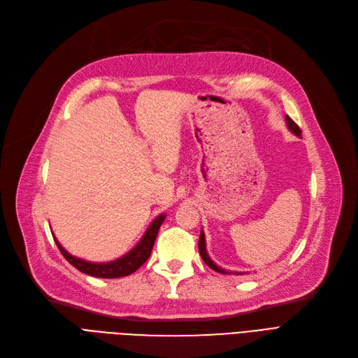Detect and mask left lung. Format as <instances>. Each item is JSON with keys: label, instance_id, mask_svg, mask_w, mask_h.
Returning <instances> with one entry per match:
<instances>
[{"label": "left lung", "instance_id": "1", "mask_svg": "<svg viewBox=\"0 0 358 358\" xmlns=\"http://www.w3.org/2000/svg\"><path fill=\"white\" fill-rule=\"evenodd\" d=\"M286 123H287V127H289V130L292 131V134H294V135L299 136V138L302 136V130H300V127H299L289 116H286ZM199 251H200V255H201L203 261H204L206 264H208L212 270H215V271H217V273H222V274H229L227 270H223V268L217 267V266L215 264V262L210 259L208 251H206V239H204V232H203V229H201L200 238H199ZM234 274H242V273H234Z\"/></svg>", "mask_w": 358, "mask_h": 358}]
</instances>
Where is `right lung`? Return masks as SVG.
Masks as SVG:
<instances>
[{"label": "right lung", "instance_id": "1", "mask_svg": "<svg viewBox=\"0 0 358 358\" xmlns=\"http://www.w3.org/2000/svg\"><path fill=\"white\" fill-rule=\"evenodd\" d=\"M164 220H165V215H159L158 217H155V220L149 224L145 235L142 236V239L138 242V245L134 250H130L126 255L108 262H90V261H84L81 258L73 257L68 251H65V248L58 242V239L55 236L53 239L56 242V245H58L61 254L66 258L69 264H72L81 273L92 277H100V278H117V277H124L135 273L142 264H145L150 252H152L158 231Z\"/></svg>", "mask_w": 358, "mask_h": 358}]
</instances>
